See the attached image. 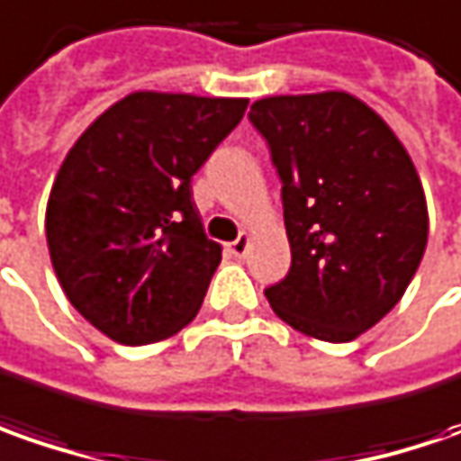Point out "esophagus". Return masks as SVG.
Segmentation results:
<instances>
[{"label": "esophagus", "mask_w": 461, "mask_h": 461, "mask_svg": "<svg viewBox=\"0 0 461 461\" xmlns=\"http://www.w3.org/2000/svg\"><path fill=\"white\" fill-rule=\"evenodd\" d=\"M249 242H252V237L247 234V231H242L234 242L230 245V252L234 255V258H245L247 249H249Z\"/></svg>", "instance_id": "obj_1"}]
</instances>
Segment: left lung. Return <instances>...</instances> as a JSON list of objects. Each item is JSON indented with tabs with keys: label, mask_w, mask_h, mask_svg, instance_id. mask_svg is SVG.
<instances>
[{
	"label": "left lung",
	"mask_w": 461,
	"mask_h": 461,
	"mask_svg": "<svg viewBox=\"0 0 461 461\" xmlns=\"http://www.w3.org/2000/svg\"><path fill=\"white\" fill-rule=\"evenodd\" d=\"M249 122L283 181L291 270L265 298L295 331L352 341L419 270L429 209L416 166L373 106L347 91L265 96Z\"/></svg>",
	"instance_id": "1"
}]
</instances>
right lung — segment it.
Masks as SVG:
<instances>
[{
	"label": "right lung",
	"mask_w": 461,
	"mask_h": 461,
	"mask_svg": "<svg viewBox=\"0 0 461 461\" xmlns=\"http://www.w3.org/2000/svg\"><path fill=\"white\" fill-rule=\"evenodd\" d=\"M249 99L132 91L73 142L45 209L63 294L104 337L150 344L199 313L221 247L203 234L191 176Z\"/></svg>",
	"instance_id": "1"
}]
</instances>
